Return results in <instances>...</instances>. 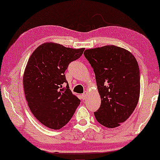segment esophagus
<instances>
[{
    "label": "esophagus",
    "mask_w": 160,
    "mask_h": 160,
    "mask_svg": "<svg viewBox=\"0 0 160 160\" xmlns=\"http://www.w3.org/2000/svg\"><path fill=\"white\" fill-rule=\"evenodd\" d=\"M87 95H88V92H87V91H85L82 94V98H83V99H85V98H86L87 97Z\"/></svg>",
    "instance_id": "esophagus-1"
}]
</instances>
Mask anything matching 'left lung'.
Segmentation results:
<instances>
[{
    "mask_svg": "<svg viewBox=\"0 0 160 160\" xmlns=\"http://www.w3.org/2000/svg\"><path fill=\"white\" fill-rule=\"evenodd\" d=\"M95 74L101 104L94 113L108 128L119 127L134 111L140 95V70L135 57L114 45L85 50Z\"/></svg>",
    "mask_w": 160,
    "mask_h": 160,
    "instance_id": "obj_1",
    "label": "left lung"
}]
</instances>
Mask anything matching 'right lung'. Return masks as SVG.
<instances>
[{
    "label": "right lung",
    "instance_id": "right-lung-1",
    "mask_svg": "<svg viewBox=\"0 0 160 160\" xmlns=\"http://www.w3.org/2000/svg\"><path fill=\"white\" fill-rule=\"evenodd\" d=\"M84 49L44 43L28 60L23 76L26 100L34 117L47 128H62L79 106L80 100L69 89L65 71Z\"/></svg>",
    "mask_w": 160,
    "mask_h": 160
}]
</instances>
